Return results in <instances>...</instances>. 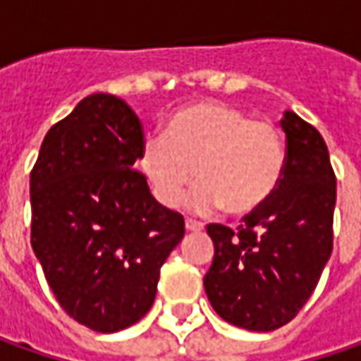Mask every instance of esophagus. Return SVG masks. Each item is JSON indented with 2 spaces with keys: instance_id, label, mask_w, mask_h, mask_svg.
<instances>
[{
  "instance_id": "1",
  "label": "esophagus",
  "mask_w": 361,
  "mask_h": 361,
  "mask_svg": "<svg viewBox=\"0 0 361 361\" xmlns=\"http://www.w3.org/2000/svg\"><path fill=\"white\" fill-rule=\"evenodd\" d=\"M185 228H188L190 232H200V230H204V224H202V222H197V220L188 218V220H185Z\"/></svg>"
}]
</instances>
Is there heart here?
Returning a JSON list of instances; mask_svg holds the SVG:
<instances>
[{
    "instance_id": "heart-1",
    "label": "heart",
    "mask_w": 361,
    "mask_h": 361,
    "mask_svg": "<svg viewBox=\"0 0 361 361\" xmlns=\"http://www.w3.org/2000/svg\"><path fill=\"white\" fill-rule=\"evenodd\" d=\"M285 165L287 147L276 125L218 101L176 111L165 133L143 137L139 153V167L161 206L176 208L197 178L202 183L190 197L194 210L222 206L236 216L273 197Z\"/></svg>"
}]
</instances>
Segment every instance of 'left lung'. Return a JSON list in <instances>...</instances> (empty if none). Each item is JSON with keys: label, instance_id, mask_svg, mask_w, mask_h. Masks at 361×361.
Returning <instances> with one entry per match:
<instances>
[{"label": "left lung", "instance_id": "left-lung-1", "mask_svg": "<svg viewBox=\"0 0 361 361\" xmlns=\"http://www.w3.org/2000/svg\"><path fill=\"white\" fill-rule=\"evenodd\" d=\"M287 165L273 197L232 230L208 224L214 311L250 331L279 329L303 309L334 250L336 173L319 131L287 111Z\"/></svg>", "mask_w": 361, "mask_h": 361}]
</instances>
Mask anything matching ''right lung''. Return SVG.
<instances>
[{
    "label": "right lung",
    "mask_w": 361,
    "mask_h": 361,
    "mask_svg": "<svg viewBox=\"0 0 361 361\" xmlns=\"http://www.w3.org/2000/svg\"><path fill=\"white\" fill-rule=\"evenodd\" d=\"M143 125L115 94H90L46 133L30 173L32 248L56 301L99 334L153 305L159 269L185 232L135 169Z\"/></svg>",
    "instance_id": "obj_1"
}]
</instances>
